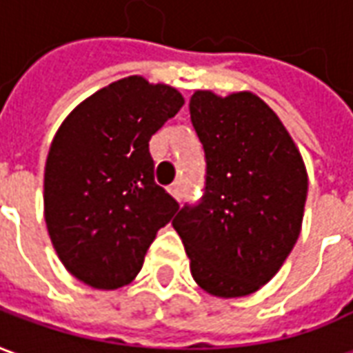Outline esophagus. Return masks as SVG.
I'll list each match as a JSON object with an SVG mask.
<instances>
[{
    "mask_svg": "<svg viewBox=\"0 0 353 353\" xmlns=\"http://www.w3.org/2000/svg\"><path fill=\"white\" fill-rule=\"evenodd\" d=\"M168 192L174 196L176 200H181V196H183V189H181V183L179 181H176V183H172L168 187Z\"/></svg>",
    "mask_w": 353,
    "mask_h": 353,
    "instance_id": "1",
    "label": "esophagus"
}]
</instances>
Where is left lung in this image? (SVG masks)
I'll return each mask as SVG.
<instances>
[{"label": "left lung", "instance_id": "left-lung-1", "mask_svg": "<svg viewBox=\"0 0 353 353\" xmlns=\"http://www.w3.org/2000/svg\"><path fill=\"white\" fill-rule=\"evenodd\" d=\"M191 121L206 153V191L172 221L206 293H255L301 234L308 174L295 141L257 94L196 90Z\"/></svg>", "mask_w": 353, "mask_h": 353}]
</instances>
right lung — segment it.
Returning a JSON list of instances; mask_svg holds the SVG:
<instances>
[{
  "label": "right lung",
  "instance_id": "1",
  "mask_svg": "<svg viewBox=\"0 0 353 353\" xmlns=\"http://www.w3.org/2000/svg\"><path fill=\"white\" fill-rule=\"evenodd\" d=\"M183 103L174 87L130 75L81 101L54 134L45 223L65 270L90 288L130 283L179 210L154 183L149 139Z\"/></svg>",
  "mask_w": 353,
  "mask_h": 353
}]
</instances>
